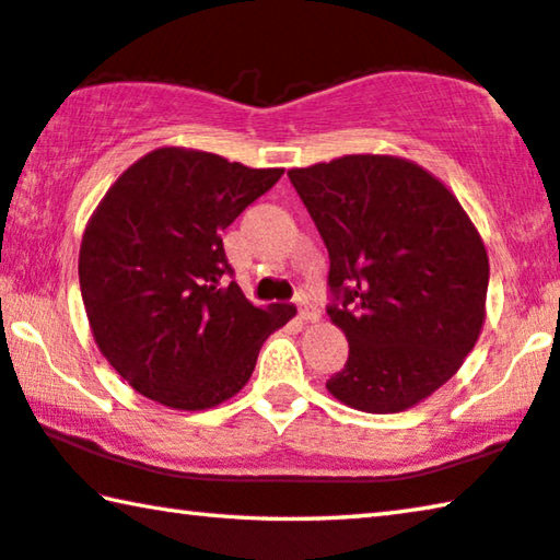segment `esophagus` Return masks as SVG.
<instances>
[{"instance_id": "1", "label": "esophagus", "mask_w": 560, "mask_h": 560, "mask_svg": "<svg viewBox=\"0 0 560 560\" xmlns=\"http://www.w3.org/2000/svg\"><path fill=\"white\" fill-rule=\"evenodd\" d=\"M299 318H301V322H316V318H318L316 306L308 304L306 299H299Z\"/></svg>"}]
</instances>
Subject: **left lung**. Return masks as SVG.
Segmentation results:
<instances>
[{
    "label": "left lung",
    "instance_id": "obj_1",
    "mask_svg": "<svg viewBox=\"0 0 560 560\" xmlns=\"http://www.w3.org/2000/svg\"><path fill=\"white\" fill-rule=\"evenodd\" d=\"M289 179L326 244V314L349 341L326 388L366 413L423 401L483 326L488 256L471 219L436 176L396 156L351 154Z\"/></svg>",
    "mask_w": 560,
    "mask_h": 560
}]
</instances>
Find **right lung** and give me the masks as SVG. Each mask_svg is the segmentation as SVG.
<instances>
[{
	"label": "right lung",
	"mask_w": 560,
	"mask_h": 560,
	"mask_svg": "<svg viewBox=\"0 0 560 560\" xmlns=\"http://www.w3.org/2000/svg\"><path fill=\"white\" fill-rule=\"evenodd\" d=\"M224 156L164 147L124 172L79 248L94 341L141 396L211 408L252 376L261 343L294 306L259 308L226 259L221 232L281 179Z\"/></svg>",
	"instance_id": "1"
}]
</instances>
